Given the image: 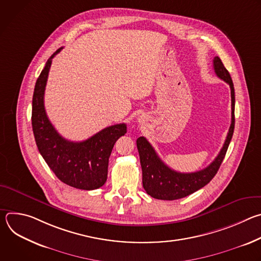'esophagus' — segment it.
<instances>
[{
    "label": "esophagus",
    "mask_w": 261,
    "mask_h": 261,
    "mask_svg": "<svg viewBox=\"0 0 261 261\" xmlns=\"http://www.w3.org/2000/svg\"><path fill=\"white\" fill-rule=\"evenodd\" d=\"M139 120H140V119H139Z\"/></svg>",
    "instance_id": "1"
}]
</instances>
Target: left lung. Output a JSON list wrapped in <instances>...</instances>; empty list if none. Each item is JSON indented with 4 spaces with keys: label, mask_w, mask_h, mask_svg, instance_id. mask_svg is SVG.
Listing matches in <instances>:
<instances>
[{
    "label": "left lung",
    "mask_w": 261,
    "mask_h": 261,
    "mask_svg": "<svg viewBox=\"0 0 261 261\" xmlns=\"http://www.w3.org/2000/svg\"><path fill=\"white\" fill-rule=\"evenodd\" d=\"M214 70L216 75L227 83L231 93V124L227 137L216 159L204 169L196 172L181 173L168 167L158 156L152 144L145 137L136 140L142 169V186L145 192L156 199L175 200L188 196L201 189L216 175L224 159L234 130V88L227 69L219 57L214 58Z\"/></svg>",
    "instance_id": "1"
}]
</instances>
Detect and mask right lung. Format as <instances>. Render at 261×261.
<instances>
[{
	"mask_svg": "<svg viewBox=\"0 0 261 261\" xmlns=\"http://www.w3.org/2000/svg\"><path fill=\"white\" fill-rule=\"evenodd\" d=\"M46 62L36 82L32 103V127L38 150L57 177L82 190H95L107 179L108 159L116 141L127 132L126 124H117L99 131L87 140L74 142L62 137L47 118L44 91L54 57Z\"/></svg>",
	"mask_w": 261,
	"mask_h": 261,
	"instance_id": "1",
	"label": "right lung"
}]
</instances>
